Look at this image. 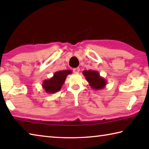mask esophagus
<instances>
[{
  "label": "esophagus",
  "mask_w": 149,
  "mask_h": 149,
  "mask_svg": "<svg viewBox=\"0 0 149 149\" xmlns=\"http://www.w3.org/2000/svg\"><path fill=\"white\" fill-rule=\"evenodd\" d=\"M80 71V68H74L73 69V72H74L75 74H78Z\"/></svg>",
  "instance_id": "obj_1"
}]
</instances>
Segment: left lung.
<instances>
[{"instance_id": "left-lung-1", "label": "left lung", "mask_w": 149, "mask_h": 149, "mask_svg": "<svg viewBox=\"0 0 149 149\" xmlns=\"http://www.w3.org/2000/svg\"><path fill=\"white\" fill-rule=\"evenodd\" d=\"M83 74L93 89L100 90L107 85V80L100 75L99 72L95 70H84Z\"/></svg>"}]
</instances>
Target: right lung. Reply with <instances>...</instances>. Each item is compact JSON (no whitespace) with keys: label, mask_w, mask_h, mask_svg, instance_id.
<instances>
[{"label":"right lung","mask_w":149,"mask_h":149,"mask_svg":"<svg viewBox=\"0 0 149 149\" xmlns=\"http://www.w3.org/2000/svg\"><path fill=\"white\" fill-rule=\"evenodd\" d=\"M72 70H60L54 73L51 78L45 79L42 83V86L45 92L49 94L55 93L61 89L64 85L65 78L68 75L72 74Z\"/></svg>","instance_id":"obj_1"}]
</instances>
